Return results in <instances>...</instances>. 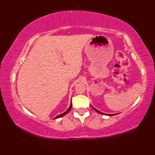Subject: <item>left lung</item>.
Listing matches in <instances>:
<instances>
[{"label": "left lung", "instance_id": "1", "mask_svg": "<svg viewBox=\"0 0 155 155\" xmlns=\"http://www.w3.org/2000/svg\"><path fill=\"white\" fill-rule=\"evenodd\" d=\"M93 109L94 110H96L97 112V113H100V114H107V115H108V116H113V115H114L115 114H104V113H102V112H100L99 110H97L96 109V108H94V107H93Z\"/></svg>", "mask_w": 155, "mask_h": 155}]
</instances>
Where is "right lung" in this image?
Returning a JSON list of instances; mask_svg holds the SVG:
<instances>
[{
  "mask_svg": "<svg viewBox=\"0 0 155 155\" xmlns=\"http://www.w3.org/2000/svg\"><path fill=\"white\" fill-rule=\"evenodd\" d=\"M71 108H72V103H71V106H70V107H69L68 109H67V110H66L64 113H62V114H60V115H58V116H57L56 117L54 118L56 119V118H60V117H63L64 115H65L67 113H68L69 111L71 110Z\"/></svg>",
  "mask_w": 155,
  "mask_h": 155,
  "instance_id": "add662e5",
  "label": "right lung"
}]
</instances>
